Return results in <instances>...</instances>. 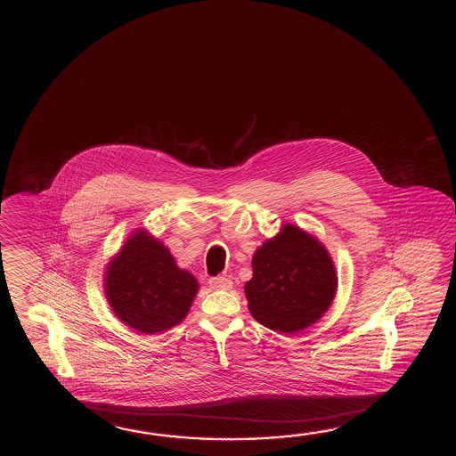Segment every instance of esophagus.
Returning <instances> with one entry per match:
<instances>
[{"label":"esophagus","instance_id":"obj_1","mask_svg":"<svg viewBox=\"0 0 456 456\" xmlns=\"http://www.w3.org/2000/svg\"><path fill=\"white\" fill-rule=\"evenodd\" d=\"M209 286L213 289L227 290V289L232 288V281L225 276H214V278H209Z\"/></svg>","mask_w":456,"mask_h":456}]
</instances>
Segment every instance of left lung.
Here are the masks:
<instances>
[{
  "label": "left lung",
  "mask_w": 456,
  "mask_h": 456,
  "mask_svg": "<svg viewBox=\"0 0 456 456\" xmlns=\"http://www.w3.org/2000/svg\"><path fill=\"white\" fill-rule=\"evenodd\" d=\"M253 278L245 284L250 314L279 333L315 323L335 298V266L328 251L296 225H284L256 250Z\"/></svg>",
  "instance_id": "obj_1"
}]
</instances>
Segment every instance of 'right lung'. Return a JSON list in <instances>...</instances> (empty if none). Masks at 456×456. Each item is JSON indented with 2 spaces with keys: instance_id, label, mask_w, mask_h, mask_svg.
<instances>
[{
  "instance_id": "add662e5",
  "label": "right lung",
  "mask_w": 456,
  "mask_h": 456,
  "mask_svg": "<svg viewBox=\"0 0 456 456\" xmlns=\"http://www.w3.org/2000/svg\"><path fill=\"white\" fill-rule=\"evenodd\" d=\"M105 278L115 315L146 335L178 325L198 290L196 279L146 232L134 233L123 245Z\"/></svg>"
}]
</instances>
